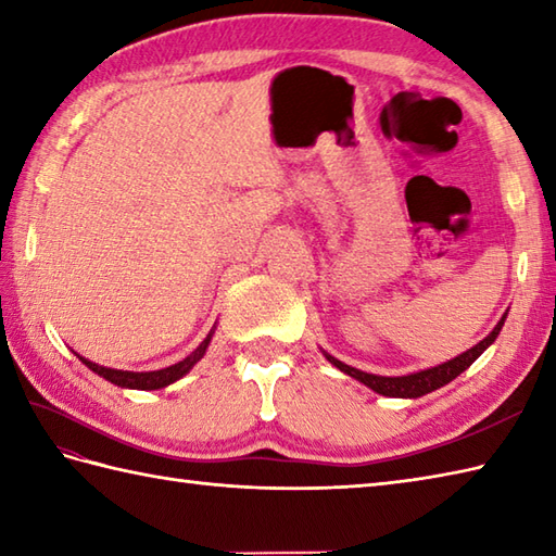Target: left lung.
<instances>
[{
	"label": "left lung",
	"instance_id": "1",
	"mask_svg": "<svg viewBox=\"0 0 556 556\" xmlns=\"http://www.w3.org/2000/svg\"><path fill=\"white\" fill-rule=\"evenodd\" d=\"M504 320H506V313H504L502 320L497 323V327H494L492 332L480 341V344H476L473 349H468L466 353H460V356L446 361L442 365H434V368L420 370V372H410V375H401V377H384V375L363 372L358 368H351V365L337 361L334 356H329V353H325V358L332 363L334 368H339L341 372L351 375L353 380H358L365 387H370L372 392H377V394L399 396V399H418L422 394H430V392H434V389L448 384L452 380H456L460 372L468 370L470 365L476 363V358L480 356V353L485 351L494 339H497V334L502 332V327H504Z\"/></svg>",
	"mask_w": 556,
	"mask_h": 556
}]
</instances>
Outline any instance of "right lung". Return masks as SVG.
Listing matches in <instances>:
<instances>
[{"mask_svg":"<svg viewBox=\"0 0 556 556\" xmlns=\"http://www.w3.org/2000/svg\"><path fill=\"white\" fill-rule=\"evenodd\" d=\"M212 334H215V332H210V334L205 337L203 344H200V346L191 353V356H186L184 361L169 365V368L150 370V372H131V370L102 368V365L92 363V361H88V358H83V356H78V353H76V356H78L83 363H86L92 372H98L100 377H104V380L116 384V387H126V389H162V387H169V384L176 382V380H181V377H184L188 370H191L200 358L205 356V351H207V346H210Z\"/></svg>","mask_w":556,"mask_h":556,"instance_id":"obj_1","label":"right lung"}]
</instances>
